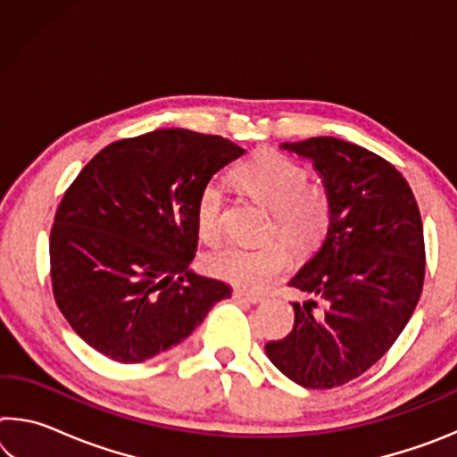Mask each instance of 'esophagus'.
<instances>
[{
	"label": "esophagus",
	"mask_w": 457,
	"mask_h": 457,
	"mask_svg": "<svg viewBox=\"0 0 457 457\" xmlns=\"http://www.w3.org/2000/svg\"><path fill=\"white\" fill-rule=\"evenodd\" d=\"M234 298L239 300V303H250V304H258L264 300V296L258 292H244V290H236L234 292Z\"/></svg>",
	"instance_id": "34e87169"
}]
</instances>
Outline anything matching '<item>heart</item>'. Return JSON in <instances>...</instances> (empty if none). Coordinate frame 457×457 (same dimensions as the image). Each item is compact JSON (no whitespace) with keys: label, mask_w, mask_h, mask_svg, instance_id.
I'll use <instances>...</instances> for the list:
<instances>
[{"label":"heart","mask_w":457,"mask_h":457,"mask_svg":"<svg viewBox=\"0 0 457 457\" xmlns=\"http://www.w3.org/2000/svg\"><path fill=\"white\" fill-rule=\"evenodd\" d=\"M247 195L272 210L270 231L294 253H308L322 242L330 223V199L320 185L308 183L306 169L276 151H262L234 171ZM197 229L205 242H218L223 228V191L207 183L197 197ZM288 256L282 244H228L205 260L212 276L242 290H262L282 272Z\"/></svg>","instance_id":"obj_1"}]
</instances>
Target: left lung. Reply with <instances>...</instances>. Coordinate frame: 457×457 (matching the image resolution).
I'll return each mask as SVG.
<instances>
[{"instance_id":"obj_1","label":"left lung","mask_w":457,"mask_h":457,"mask_svg":"<svg viewBox=\"0 0 457 457\" xmlns=\"http://www.w3.org/2000/svg\"><path fill=\"white\" fill-rule=\"evenodd\" d=\"M280 149L311 161L330 223L288 282L308 296L292 303L294 328L266 354L294 383L330 389L373 367L411 319L425 276L421 215L403 175L359 145L312 137Z\"/></svg>"}]
</instances>
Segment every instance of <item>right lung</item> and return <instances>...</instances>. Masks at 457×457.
Instances as JSON below:
<instances>
[{
  "mask_svg": "<svg viewBox=\"0 0 457 457\" xmlns=\"http://www.w3.org/2000/svg\"><path fill=\"white\" fill-rule=\"evenodd\" d=\"M244 149L161 129L104 146L68 187L50 234L56 304L84 343L143 362L183 343L226 282L193 274L197 197Z\"/></svg>",
  "mask_w": 457,
  "mask_h": 457,
  "instance_id": "obj_1",
  "label": "right lung"
}]
</instances>
